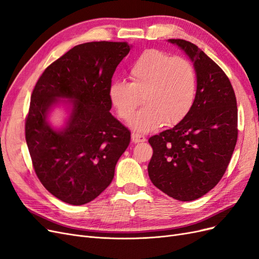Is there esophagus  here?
Wrapping results in <instances>:
<instances>
[{"label":"esophagus","mask_w":259,"mask_h":259,"mask_svg":"<svg viewBox=\"0 0 259 259\" xmlns=\"http://www.w3.org/2000/svg\"><path fill=\"white\" fill-rule=\"evenodd\" d=\"M132 142L134 144H139L146 142V137L142 134H138V133H133L132 134Z\"/></svg>","instance_id":"esophagus-1"}]
</instances>
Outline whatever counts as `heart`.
Here are the masks:
<instances>
[{
	"label": "heart",
	"mask_w": 259,
	"mask_h": 259,
	"mask_svg": "<svg viewBox=\"0 0 259 259\" xmlns=\"http://www.w3.org/2000/svg\"><path fill=\"white\" fill-rule=\"evenodd\" d=\"M130 83L114 81L109 98L121 119L128 120L144 99L145 107L128 125L148 133L179 123L190 112L197 97V72L191 62L159 50L143 52L128 68Z\"/></svg>",
	"instance_id": "1"
}]
</instances>
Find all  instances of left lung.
<instances>
[{
	"instance_id": "left-lung-1",
	"label": "left lung",
	"mask_w": 259,
	"mask_h": 259,
	"mask_svg": "<svg viewBox=\"0 0 259 259\" xmlns=\"http://www.w3.org/2000/svg\"><path fill=\"white\" fill-rule=\"evenodd\" d=\"M193 62L197 97L173 128L149 138L153 149L148 164L152 184L179 201L201 198L219 183L238 139V107L228 76L190 42L170 38Z\"/></svg>"
}]
</instances>
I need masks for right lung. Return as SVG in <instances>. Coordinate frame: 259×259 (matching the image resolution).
Wrapping results in <instances>:
<instances>
[{"label":"right lung","instance_id":"right-lung-1","mask_svg":"<svg viewBox=\"0 0 259 259\" xmlns=\"http://www.w3.org/2000/svg\"><path fill=\"white\" fill-rule=\"evenodd\" d=\"M131 49L126 42L76 45L45 69L31 95L25 130L35 174L68 204L96 199L111 184L130 145L131 132L109 112V88ZM60 103L69 116L65 127L55 129L48 114Z\"/></svg>","mask_w":259,"mask_h":259}]
</instances>
